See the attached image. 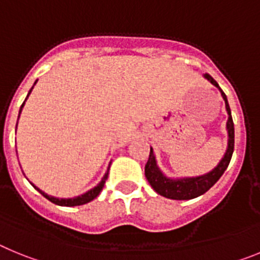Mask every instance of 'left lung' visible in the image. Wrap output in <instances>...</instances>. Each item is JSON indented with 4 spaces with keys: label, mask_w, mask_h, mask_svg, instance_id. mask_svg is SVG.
Segmentation results:
<instances>
[{
    "label": "left lung",
    "mask_w": 260,
    "mask_h": 260,
    "mask_svg": "<svg viewBox=\"0 0 260 260\" xmlns=\"http://www.w3.org/2000/svg\"><path fill=\"white\" fill-rule=\"evenodd\" d=\"M206 79H208L213 86H216L220 89L222 99L225 100V107H226V112H228V122H226V128H228V148L225 152L224 157L221 158V161L219 165L213 169L210 173L204 174V176L199 177H191V178H178V180H172L168 178L164 174L160 172V169L156 165L155 155H153V150L151 148L150 157L147 161L146 168H144V174H146L147 181L152 186V189L155 190L157 194L162 195L165 198L174 199V201H189V199H194L199 195L204 194L206 191L212 187L220 177L222 176L226 168H228L229 162H231L232 155H233L234 150V123L233 118H232L231 108L228 104V99L226 95L222 92V89L220 88L217 82L211 77L210 74L204 75Z\"/></svg>",
    "instance_id": "obj_1"
}]
</instances>
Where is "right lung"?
Instances as JSON below:
<instances>
[{
    "mask_svg": "<svg viewBox=\"0 0 260 260\" xmlns=\"http://www.w3.org/2000/svg\"><path fill=\"white\" fill-rule=\"evenodd\" d=\"M35 84H36V82H35ZM32 88H34V87H32ZM32 88L29 89L28 95H29V93H31ZM28 95H27V98H28ZM27 98H26V100H27ZM26 100H24V102H26ZM23 105H24V103H23L22 107H20L19 114H20V112H22ZM18 118H19V117H18ZM108 173H109V168H108L107 173H105L104 177H103L102 182L99 183L98 186H95V187L89 190V191L84 192L83 195H79V197H75V198H69V199H59V198H54V197H50V195L45 194L44 191H41L40 189H38V187H36V186L34 185V183H31V185L34 186V187H35V189L38 190V191L40 192L41 195H44V197L48 199V201L52 202V203L58 204V206H65V207H74V206H82V204H86V203H88V202L93 201V199H95L96 197H98V195L100 194V191H102L103 187H104V185H105V181H107V178H108Z\"/></svg>",
    "mask_w": 260,
    "mask_h": 260,
    "instance_id": "right-lung-1",
    "label": "right lung"
}]
</instances>
